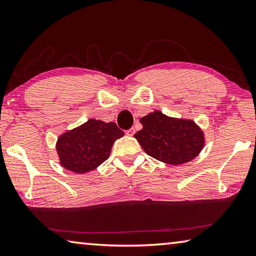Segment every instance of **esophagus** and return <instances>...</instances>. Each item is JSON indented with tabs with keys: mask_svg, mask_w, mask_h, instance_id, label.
<instances>
[{
	"mask_svg": "<svg viewBox=\"0 0 256 256\" xmlns=\"http://www.w3.org/2000/svg\"><path fill=\"white\" fill-rule=\"evenodd\" d=\"M134 133H136V128H128V131H126V134H128V136H132Z\"/></svg>",
	"mask_w": 256,
	"mask_h": 256,
	"instance_id": "1",
	"label": "esophagus"
}]
</instances>
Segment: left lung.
<instances>
[{
  "instance_id": "1",
  "label": "left lung",
  "mask_w": 256,
  "mask_h": 256,
  "mask_svg": "<svg viewBox=\"0 0 256 256\" xmlns=\"http://www.w3.org/2000/svg\"><path fill=\"white\" fill-rule=\"evenodd\" d=\"M142 130L134 134L146 154L170 164L188 162L204 146V134L190 120L170 118L162 112L140 120Z\"/></svg>"
}]
</instances>
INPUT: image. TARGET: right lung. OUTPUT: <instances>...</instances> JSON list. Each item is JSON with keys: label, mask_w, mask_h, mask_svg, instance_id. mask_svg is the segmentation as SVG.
Segmentation results:
<instances>
[{"label": "right lung", "mask_w": 256, "mask_h": 256, "mask_svg": "<svg viewBox=\"0 0 256 256\" xmlns=\"http://www.w3.org/2000/svg\"><path fill=\"white\" fill-rule=\"evenodd\" d=\"M123 136L124 132L114 122L90 118L58 138L56 151L60 164L76 174L96 170L110 157L114 142Z\"/></svg>", "instance_id": "1"}]
</instances>
